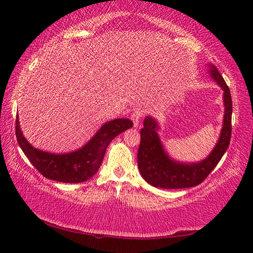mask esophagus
<instances>
[{
	"mask_svg": "<svg viewBox=\"0 0 253 253\" xmlns=\"http://www.w3.org/2000/svg\"><path fill=\"white\" fill-rule=\"evenodd\" d=\"M142 115H143V112L140 111V110H137V111H135V112L132 113V114H131V121L133 123V126L137 127L139 125V123H140V120H141Z\"/></svg>",
	"mask_w": 253,
	"mask_h": 253,
	"instance_id": "esophagus-1",
	"label": "esophagus"
}]
</instances>
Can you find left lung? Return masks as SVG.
Instances as JSON below:
<instances>
[{
	"label": "left lung",
	"mask_w": 253,
	"mask_h": 253,
	"mask_svg": "<svg viewBox=\"0 0 253 253\" xmlns=\"http://www.w3.org/2000/svg\"><path fill=\"white\" fill-rule=\"evenodd\" d=\"M209 74L224 91V118L221 135L216 146L208 157L196 163H182L171 159L165 151L159 136V123L155 118H144L140 130V146L138 149V168L148 184L164 189H181L195 187L207 178L215 169L229 146L232 137L233 102L228 85L217 68L209 64Z\"/></svg>",
	"instance_id": "1"
}]
</instances>
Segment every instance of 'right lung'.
Returning <instances> with one entry per match:
<instances>
[{"label": "right lung", "instance_id": "obj_1", "mask_svg": "<svg viewBox=\"0 0 253 253\" xmlns=\"http://www.w3.org/2000/svg\"><path fill=\"white\" fill-rule=\"evenodd\" d=\"M132 126V122L128 118L110 121L105 123L83 148L73 152L56 154L32 147L21 132L17 115L16 137L19 147L30 163L45 178L67 184H77L90 179L98 171L110 142Z\"/></svg>", "mask_w": 253, "mask_h": 253}]
</instances>
